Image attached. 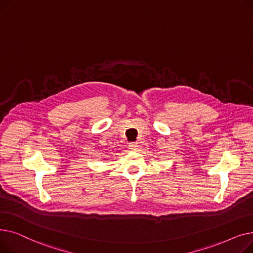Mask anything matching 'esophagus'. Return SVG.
<instances>
[{"instance_id": "34e87169", "label": "esophagus", "mask_w": 253, "mask_h": 253, "mask_svg": "<svg viewBox=\"0 0 253 253\" xmlns=\"http://www.w3.org/2000/svg\"><path fill=\"white\" fill-rule=\"evenodd\" d=\"M128 147H129V150H130V151L135 152V151H137V149H138V143H137V142H130Z\"/></svg>"}]
</instances>
